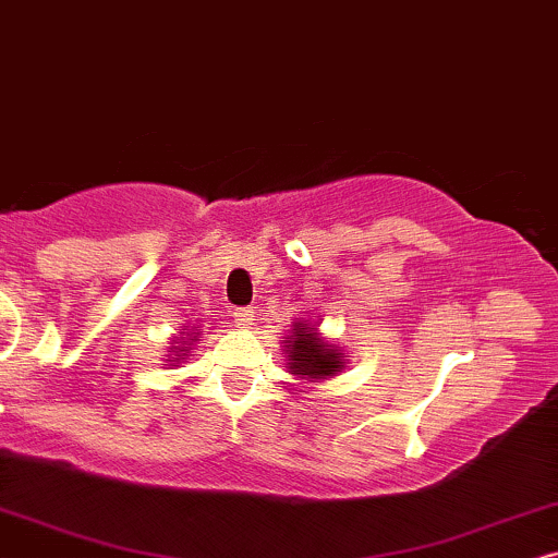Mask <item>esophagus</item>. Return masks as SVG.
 <instances>
[{
    "mask_svg": "<svg viewBox=\"0 0 558 558\" xmlns=\"http://www.w3.org/2000/svg\"><path fill=\"white\" fill-rule=\"evenodd\" d=\"M232 316H234V324L242 326V329H247V326H252V322H255V311L247 308V306L234 308Z\"/></svg>",
    "mask_w": 558,
    "mask_h": 558,
    "instance_id": "obj_1",
    "label": "esophagus"
}]
</instances>
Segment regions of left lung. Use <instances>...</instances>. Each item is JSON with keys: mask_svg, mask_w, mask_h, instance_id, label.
<instances>
[{"mask_svg": "<svg viewBox=\"0 0 558 558\" xmlns=\"http://www.w3.org/2000/svg\"><path fill=\"white\" fill-rule=\"evenodd\" d=\"M288 347H291V352H288L291 362L288 365H291L293 375H308L318 380V377L333 375L344 367L337 349H329V344L316 339V333L311 329H295V341Z\"/></svg>", "mask_w": 558, "mask_h": 558, "instance_id": "left-lung-1", "label": "left lung"}]
</instances>
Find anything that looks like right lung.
<instances>
[{
    "instance_id": "right-lung-1",
    "label": "right lung",
    "mask_w": 558,
    "mask_h": 558,
    "mask_svg": "<svg viewBox=\"0 0 558 558\" xmlns=\"http://www.w3.org/2000/svg\"><path fill=\"white\" fill-rule=\"evenodd\" d=\"M178 352H185V349H178ZM175 356H181V354H175Z\"/></svg>"
}]
</instances>
